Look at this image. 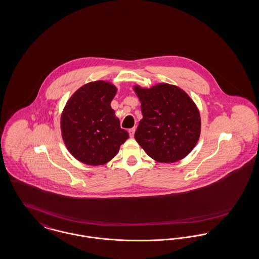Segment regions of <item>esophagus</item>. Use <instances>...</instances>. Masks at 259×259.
Returning <instances> with one entry per match:
<instances>
[{
  "label": "esophagus",
  "instance_id": "34e87169",
  "mask_svg": "<svg viewBox=\"0 0 259 259\" xmlns=\"http://www.w3.org/2000/svg\"><path fill=\"white\" fill-rule=\"evenodd\" d=\"M135 130H136V128H135V127H133V128L129 129V135H130V137H133V136H134V134H135Z\"/></svg>",
  "mask_w": 259,
  "mask_h": 259
}]
</instances>
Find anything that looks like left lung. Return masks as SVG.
<instances>
[{
    "label": "left lung",
    "instance_id": "obj_1",
    "mask_svg": "<svg viewBox=\"0 0 259 259\" xmlns=\"http://www.w3.org/2000/svg\"><path fill=\"white\" fill-rule=\"evenodd\" d=\"M143 118L135 139L159 162L185 158L195 147L201 131L200 113L189 96L177 85L159 83L150 89L134 87Z\"/></svg>",
    "mask_w": 259,
    "mask_h": 259
}]
</instances>
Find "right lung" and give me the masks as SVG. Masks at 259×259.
Instances as JSON below:
<instances>
[{
    "label": "right lung",
    "mask_w": 259,
    "mask_h": 259,
    "mask_svg": "<svg viewBox=\"0 0 259 259\" xmlns=\"http://www.w3.org/2000/svg\"><path fill=\"white\" fill-rule=\"evenodd\" d=\"M116 92L108 81H92L80 88L65 105L62 137L69 152L85 164L108 162L129 138L110 106Z\"/></svg>",
    "instance_id": "obj_1"
}]
</instances>
